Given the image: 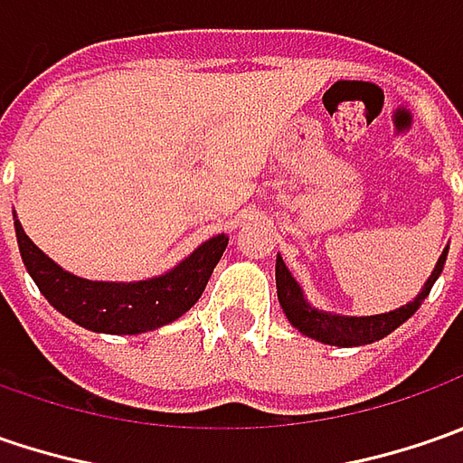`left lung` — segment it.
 I'll return each mask as SVG.
<instances>
[{
	"mask_svg": "<svg viewBox=\"0 0 463 463\" xmlns=\"http://www.w3.org/2000/svg\"><path fill=\"white\" fill-rule=\"evenodd\" d=\"M446 255H449V247L443 250V255L438 258L430 278L425 280V286L420 288V294L415 296L410 304H404V307H400V309L394 311H386V314H371V317H345V314H332V311L311 307L309 298L304 296V288L298 286V280L291 276V270L286 268L283 258L278 255V301H280V309L286 314V319H288L301 335H307V337L317 340V343L337 347L368 345V343H376V340H382L386 335H392L394 329L400 327V325H404V322L420 309V304L428 298L433 283L438 280V276L443 273Z\"/></svg>",
	"mask_w": 463,
	"mask_h": 463,
	"instance_id": "1",
	"label": "left lung"
}]
</instances>
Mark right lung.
I'll return each instance as SVG.
<instances>
[{
  "label": "right lung",
  "instance_id": "1",
  "mask_svg": "<svg viewBox=\"0 0 463 463\" xmlns=\"http://www.w3.org/2000/svg\"><path fill=\"white\" fill-rule=\"evenodd\" d=\"M14 234L27 273L48 304L80 327L102 335H141L183 317L201 298L229 244L226 234L201 241L185 260L162 276L144 280H90L56 265L27 237L17 216Z\"/></svg>",
  "mask_w": 463,
  "mask_h": 463
}]
</instances>
